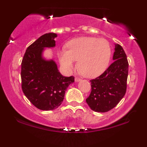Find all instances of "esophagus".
<instances>
[{
	"label": "esophagus",
	"mask_w": 147,
	"mask_h": 147,
	"mask_svg": "<svg viewBox=\"0 0 147 147\" xmlns=\"http://www.w3.org/2000/svg\"><path fill=\"white\" fill-rule=\"evenodd\" d=\"M81 79H80V78H75V82H80V81H81Z\"/></svg>",
	"instance_id": "34e87169"
}]
</instances>
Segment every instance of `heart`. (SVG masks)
I'll return each mask as SVG.
<instances>
[{
  "instance_id": "heart-1",
  "label": "heart",
  "mask_w": 147,
  "mask_h": 147,
  "mask_svg": "<svg viewBox=\"0 0 147 147\" xmlns=\"http://www.w3.org/2000/svg\"><path fill=\"white\" fill-rule=\"evenodd\" d=\"M67 48H62L57 53L63 69L66 73L71 72L78 59V67L88 78L97 77L103 73L111 57V47L105 39L75 38L68 42Z\"/></svg>"
}]
</instances>
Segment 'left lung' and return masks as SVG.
<instances>
[{
	"instance_id": "left-lung-1",
	"label": "left lung",
	"mask_w": 147,
	"mask_h": 147,
	"mask_svg": "<svg viewBox=\"0 0 147 147\" xmlns=\"http://www.w3.org/2000/svg\"><path fill=\"white\" fill-rule=\"evenodd\" d=\"M114 50L113 63L99 77L90 80L92 91L86 102L95 112L109 111L125 95L128 62L121 45L115 44Z\"/></svg>"
}]
</instances>
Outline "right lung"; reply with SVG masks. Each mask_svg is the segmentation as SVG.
Here are the masks:
<instances>
[{"mask_svg": "<svg viewBox=\"0 0 147 147\" xmlns=\"http://www.w3.org/2000/svg\"><path fill=\"white\" fill-rule=\"evenodd\" d=\"M57 34H44L27 47L21 63L22 90L38 109L53 110L61 105L66 90L74 82V76L65 77L53 59L43 57L45 48L55 46Z\"/></svg>", "mask_w": 147, "mask_h": 147, "instance_id": "right-lung-1", "label": "right lung"}]
</instances>
